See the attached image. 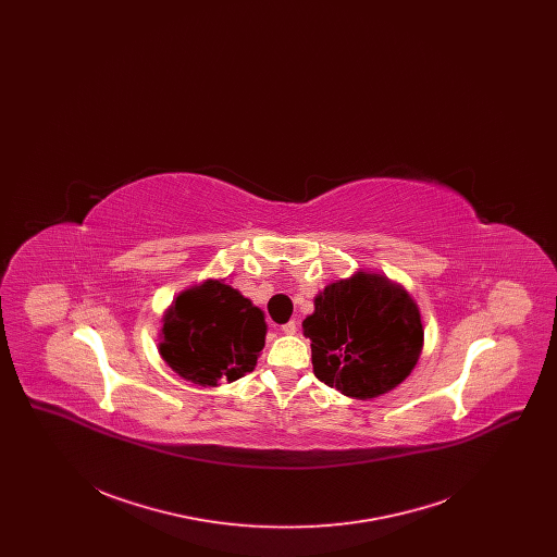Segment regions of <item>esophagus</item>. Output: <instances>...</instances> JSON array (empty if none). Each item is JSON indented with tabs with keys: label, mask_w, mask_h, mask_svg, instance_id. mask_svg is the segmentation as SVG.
Masks as SVG:
<instances>
[{
	"label": "esophagus",
	"mask_w": 557,
	"mask_h": 557,
	"mask_svg": "<svg viewBox=\"0 0 557 557\" xmlns=\"http://www.w3.org/2000/svg\"><path fill=\"white\" fill-rule=\"evenodd\" d=\"M296 330H298V325H296V321H294V319L282 325V332H284V334H290V336L292 334H296Z\"/></svg>",
	"instance_id": "34e87169"
}]
</instances>
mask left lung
<instances>
[{
  "mask_svg": "<svg viewBox=\"0 0 557 557\" xmlns=\"http://www.w3.org/2000/svg\"><path fill=\"white\" fill-rule=\"evenodd\" d=\"M302 330L311 338L319 380L361 400L400 384L416 368L424 341L420 311L409 294L370 273L321 292Z\"/></svg>",
  "mask_w": 557,
  "mask_h": 557,
  "instance_id": "obj_1",
  "label": "left lung"
}]
</instances>
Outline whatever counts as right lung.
Returning <instances> with one entry per match:
<instances>
[{
	"mask_svg": "<svg viewBox=\"0 0 557 557\" xmlns=\"http://www.w3.org/2000/svg\"><path fill=\"white\" fill-rule=\"evenodd\" d=\"M265 334L259 307L232 286L209 280L180 294L166 311L160 355L189 382L216 386L255 370Z\"/></svg>",
	"mask_w": 557,
	"mask_h": 557,
	"instance_id": "obj_1",
	"label": "right lung"
}]
</instances>
